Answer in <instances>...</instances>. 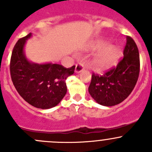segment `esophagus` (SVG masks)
<instances>
[{
	"label": "esophagus",
	"mask_w": 152,
	"mask_h": 152,
	"mask_svg": "<svg viewBox=\"0 0 152 152\" xmlns=\"http://www.w3.org/2000/svg\"><path fill=\"white\" fill-rule=\"evenodd\" d=\"M84 67H85V65H84V64L79 62V63L76 64V69H75V72H76V73H80V72L82 71V70H83Z\"/></svg>",
	"instance_id": "esophagus-1"
}]
</instances>
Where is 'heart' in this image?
Returning <instances> with one entry per match:
<instances>
[{"label":"heart","mask_w":152,"mask_h":152,"mask_svg":"<svg viewBox=\"0 0 152 152\" xmlns=\"http://www.w3.org/2000/svg\"><path fill=\"white\" fill-rule=\"evenodd\" d=\"M93 50L102 51L92 62L93 68L99 71H104L117 65L122 55L121 49L118 46H110L105 41H99L93 46Z\"/></svg>","instance_id":"obj_1"}]
</instances>
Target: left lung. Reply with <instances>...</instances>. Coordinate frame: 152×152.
<instances>
[{
	"mask_svg": "<svg viewBox=\"0 0 152 152\" xmlns=\"http://www.w3.org/2000/svg\"><path fill=\"white\" fill-rule=\"evenodd\" d=\"M140 73L139 50L134 39L126 37L124 57L103 75L93 73L88 91L99 104L111 107L125 100L135 87Z\"/></svg>",
	"mask_w": 152,
	"mask_h": 152,
	"instance_id": "obj_1",
	"label": "left lung"
}]
</instances>
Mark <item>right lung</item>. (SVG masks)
I'll use <instances>...</instances> for the list:
<instances>
[{"label": "right lung", "instance_id": "obj_1", "mask_svg": "<svg viewBox=\"0 0 152 152\" xmlns=\"http://www.w3.org/2000/svg\"><path fill=\"white\" fill-rule=\"evenodd\" d=\"M28 34L18 39L10 60V74L15 89L33 107L49 109L61 102L67 93L65 80L73 74L76 66L66 68L59 64L38 65L29 62L23 53Z\"/></svg>", "mask_w": 152, "mask_h": 152}]
</instances>
